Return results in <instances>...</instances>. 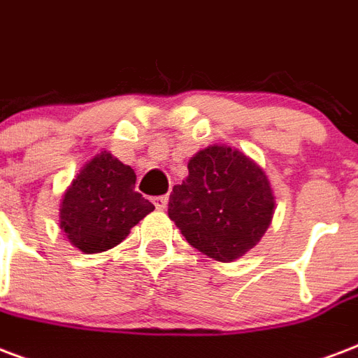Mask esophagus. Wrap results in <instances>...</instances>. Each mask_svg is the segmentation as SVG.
I'll use <instances>...</instances> for the list:
<instances>
[{
	"label": "esophagus",
	"mask_w": 358,
	"mask_h": 358,
	"mask_svg": "<svg viewBox=\"0 0 358 358\" xmlns=\"http://www.w3.org/2000/svg\"><path fill=\"white\" fill-rule=\"evenodd\" d=\"M153 203L159 210H164L166 205H168V196H157V198L153 199Z\"/></svg>",
	"instance_id": "esophagus-1"
}]
</instances>
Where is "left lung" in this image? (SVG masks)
<instances>
[{"label":"left lung","instance_id":"1","mask_svg":"<svg viewBox=\"0 0 358 358\" xmlns=\"http://www.w3.org/2000/svg\"><path fill=\"white\" fill-rule=\"evenodd\" d=\"M274 196L265 171L237 149L209 145L188 160L173 187L168 217L205 256L229 263L259 243L273 220Z\"/></svg>","mask_w":358,"mask_h":358}]
</instances>
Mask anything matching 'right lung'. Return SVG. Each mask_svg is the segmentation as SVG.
I'll return each instance as SVG.
<instances>
[{
	"label": "right lung",
	"mask_w": 358,
	"mask_h": 358,
	"mask_svg": "<svg viewBox=\"0 0 358 358\" xmlns=\"http://www.w3.org/2000/svg\"><path fill=\"white\" fill-rule=\"evenodd\" d=\"M136 173L102 151L80 170L59 209L61 229L85 254L110 250L155 209L134 190Z\"/></svg>",
	"instance_id": "right-lung-1"
}]
</instances>
